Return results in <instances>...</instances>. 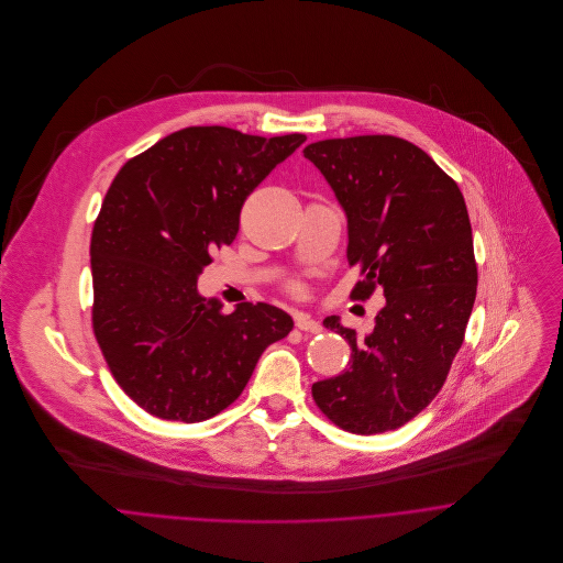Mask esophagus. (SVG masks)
I'll list each match as a JSON object with an SVG mask.
<instances>
[{"instance_id": "obj_1", "label": "esophagus", "mask_w": 563, "mask_h": 563, "mask_svg": "<svg viewBox=\"0 0 563 563\" xmlns=\"http://www.w3.org/2000/svg\"><path fill=\"white\" fill-rule=\"evenodd\" d=\"M295 322L301 331H308V333H321L322 324L319 321H314L312 317L308 314H295Z\"/></svg>"}]
</instances>
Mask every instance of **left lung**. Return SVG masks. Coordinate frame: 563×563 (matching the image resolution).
Here are the masks:
<instances>
[{
	"label": "left lung",
	"instance_id": "8db88e82",
	"mask_svg": "<svg viewBox=\"0 0 563 563\" xmlns=\"http://www.w3.org/2000/svg\"><path fill=\"white\" fill-rule=\"evenodd\" d=\"M346 214V260L362 264V295L386 306L351 346V366L312 386L322 413L351 433L399 429L435 399L464 342L477 297L473 230L460 186L397 136H353L303 150Z\"/></svg>",
	"mask_w": 563,
	"mask_h": 563
}]
</instances>
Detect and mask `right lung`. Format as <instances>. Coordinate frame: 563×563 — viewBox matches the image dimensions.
Listing matches in <instances>:
<instances>
[{"label": "right lung", "instance_id": "obj_1", "mask_svg": "<svg viewBox=\"0 0 563 563\" xmlns=\"http://www.w3.org/2000/svg\"><path fill=\"white\" fill-rule=\"evenodd\" d=\"M303 134L249 136L186 128L125 162L90 239L92 329L132 401L181 422H201L241 397L264 349L292 331L268 303L223 314L197 290L210 251L232 244L244 199Z\"/></svg>", "mask_w": 563, "mask_h": 563}]
</instances>
